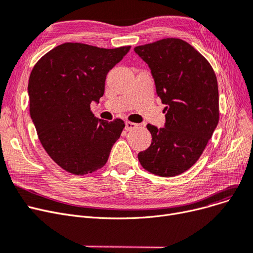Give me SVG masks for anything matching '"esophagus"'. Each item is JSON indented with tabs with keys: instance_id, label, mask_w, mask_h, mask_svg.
<instances>
[{
	"instance_id": "esophagus-1",
	"label": "esophagus",
	"mask_w": 253,
	"mask_h": 253,
	"mask_svg": "<svg viewBox=\"0 0 253 253\" xmlns=\"http://www.w3.org/2000/svg\"><path fill=\"white\" fill-rule=\"evenodd\" d=\"M136 127H137V124H135V123H132V122H126L125 123V130L126 131H131V130L135 129Z\"/></svg>"
}]
</instances>
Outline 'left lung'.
<instances>
[{
  "label": "left lung",
  "mask_w": 253,
  "mask_h": 253,
  "mask_svg": "<svg viewBox=\"0 0 253 253\" xmlns=\"http://www.w3.org/2000/svg\"><path fill=\"white\" fill-rule=\"evenodd\" d=\"M166 104L163 128L147 125L151 146L138 153L148 171L173 177L199 160L219 121V95L213 68L189 43L167 38L136 46Z\"/></svg>",
  "instance_id": "obj_1"
}]
</instances>
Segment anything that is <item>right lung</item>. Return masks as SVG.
<instances>
[{
	"label": "right lung",
	"mask_w": 253,
	"mask_h": 253,
	"mask_svg": "<svg viewBox=\"0 0 253 253\" xmlns=\"http://www.w3.org/2000/svg\"><path fill=\"white\" fill-rule=\"evenodd\" d=\"M129 49L64 43L33 68L28 85L31 118L42 147L66 171L82 175L101 169L122 133V120L98 119L90 104L99 103L108 71Z\"/></svg>",
	"instance_id": "right-lung-1"
}]
</instances>
